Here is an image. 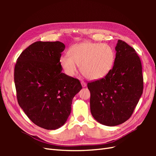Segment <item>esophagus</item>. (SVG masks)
Masks as SVG:
<instances>
[{
	"label": "esophagus",
	"mask_w": 156,
	"mask_h": 156,
	"mask_svg": "<svg viewBox=\"0 0 156 156\" xmlns=\"http://www.w3.org/2000/svg\"><path fill=\"white\" fill-rule=\"evenodd\" d=\"M81 84L82 86V87H87V83H86V82H84V81H82L81 82Z\"/></svg>",
	"instance_id": "esophagus-1"
}]
</instances>
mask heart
Returning a JSON list of instances; mask_svg holds the SVG:
<instances>
[{
  "mask_svg": "<svg viewBox=\"0 0 156 156\" xmlns=\"http://www.w3.org/2000/svg\"><path fill=\"white\" fill-rule=\"evenodd\" d=\"M115 60L114 49L110 45L86 41L70 46L68 55H62L59 63L68 76H74L77 71L76 65H79L86 78L96 80L104 78L111 71Z\"/></svg>",
  "mask_w": 156,
  "mask_h": 156,
  "instance_id": "b5f03b06",
  "label": "heart"
}]
</instances>
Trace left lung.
<instances>
[{"instance_id": "1", "label": "left lung", "mask_w": 156, "mask_h": 156, "mask_svg": "<svg viewBox=\"0 0 156 156\" xmlns=\"http://www.w3.org/2000/svg\"><path fill=\"white\" fill-rule=\"evenodd\" d=\"M111 71L100 80L88 82L90 111L100 123L116 126L127 121L143 93L140 58L127 43L118 40Z\"/></svg>"}]
</instances>
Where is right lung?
<instances>
[{"label": "right lung", "mask_w": 156, "mask_h": 156, "mask_svg": "<svg viewBox=\"0 0 156 156\" xmlns=\"http://www.w3.org/2000/svg\"><path fill=\"white\" fill-rule=\"evenodd\" d=\"M64 49L60 41H36L21 53L15 67L20 107L34 123L48 130L65 124L72 99L82 89L79 80L62 72Z\"/></svg>", "instance_id": "add662e5"}]
</instances>
